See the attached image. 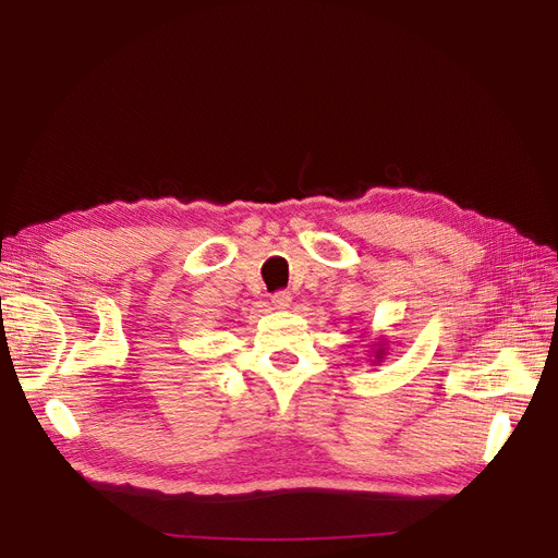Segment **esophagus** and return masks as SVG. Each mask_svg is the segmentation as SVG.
I'll list each match as a JSON object with an SVG mask.
<instances>
[{"label":"esophagus","mask_w":558,"mask_h":558,"mask_svg":"<svg viewBox=\"0 0 558 558\" xmlns=\"http://www.w3.org/2000/svg\"><path fill=\"white\" fill-rule=\"evenodd\" d=\"M270 302H272V306H276V310H288L290 306V302H292V298H290V292H286V290H280V292H276L270 298Z\"/></svg>","instance_id":"esophagus-1"}]
</instances>
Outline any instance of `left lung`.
Wrapping results in <instances>:
<instances>
[{"instance_id": "8db88e82", "label": "left lung", "mask_w": 558, "mask_h": 558, "mask_svg": "<svg viewBox=\"0 0 558 558\" xmlns=\"http://www.w3.org/2000/svg\"><path fill=\"white\" fill-rule=\"evenodd\" d=\"M384 354H386L384 350H376V360H378V362H381V357H384Z\"/></svg>"}]
</instances>
